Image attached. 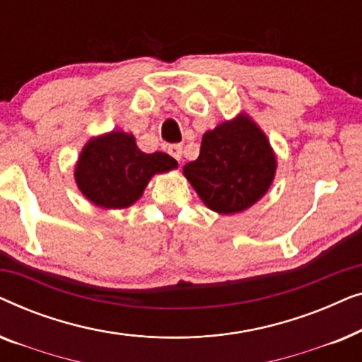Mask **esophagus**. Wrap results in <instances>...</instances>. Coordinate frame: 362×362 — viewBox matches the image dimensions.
Segmentation results:
<instances>
[{
	"mask_svg": "<svg viewBox=\"0 0 362 362\" xmlns=\"http://www.w3.org/2000/svg\"><path fill=\"white\" fill-rule=\"evenodd\" d=\"M168 153H170V155L175 158V160L181 161V158H182V146L180 145V143H173V145L168 146Z\"/></svg>",
	"mask_w": 362,
	"mask_h": 362,
	"instance_id": "34e87169",
	"label": "esophagus"
}]
</instances>
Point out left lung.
<instances>
[{
	"instance_id": "obj_1",
	"label": "left lung",
	"mask_w": 362,
	"mask_h": 362,
	"mask_svg": "<svg viewBox=\"0 0 362 362\" xmlns=\"http://www.w3.org/2000/svg\"><path fill=\"white\" fill-rule=\"evenodd\" d=\"M275 168L267 136L249 117H239L204 133L199 158L182 171L209 209L234 214L265 194Z\"/></svg>"
}]
</instances>
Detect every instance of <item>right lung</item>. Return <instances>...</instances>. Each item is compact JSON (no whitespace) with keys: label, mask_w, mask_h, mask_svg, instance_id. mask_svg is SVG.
Segmentation results:
<instances>
[{"label":"right lung","mask_w":362,"mask_h":362,"mask_svg":"<svg viewBox=\"0 0 362 362\" xmlns=\"http://www.w3.org/2000/svg\"><path fill=\"white\" fill-rule=\"evenodd\" d=\"M176 166L175 158L166 153L146 155L138 150L133 135L112 132L87 143L78 158L76 181L93 204L122 209L143 194L153 175Z\"/></svg>","instance_id":"add662e5"}]
</instances>
